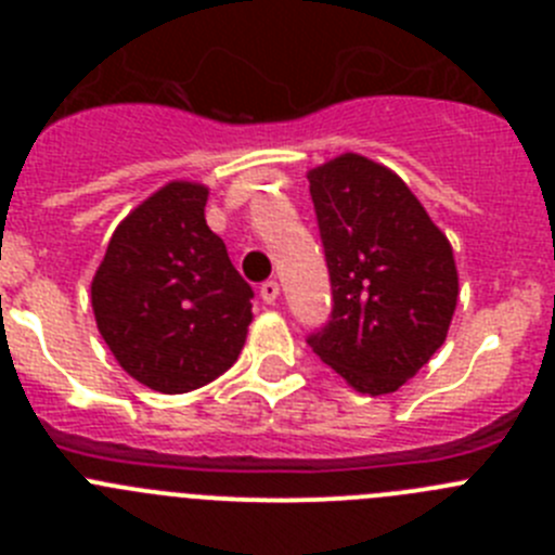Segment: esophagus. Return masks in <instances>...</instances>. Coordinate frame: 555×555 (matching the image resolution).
Here are the masks:
<instances>
[{
    "instance_id": "34e87169",
    "label": "esophagus",
    "mask_w": 555,
    "mask_h": 555,
    "mask_svg": "<svg viewBox=\"0 0 555 555\" xmlns=\"http://www.w3.org/2000/svg\"><path fill=\"white\" fill-rule=\"evenodd\" d=\"M278 297H281V283L278 281H267L261 286V300L267 302V306H274L278 302Z\"/></svg>"
}]
</instances>
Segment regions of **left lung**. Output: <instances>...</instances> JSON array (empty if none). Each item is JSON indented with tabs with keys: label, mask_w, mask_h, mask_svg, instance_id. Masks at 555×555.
I'll list each match as a JSON object with an SVG mask.
<instances>
[{
	"label": "left lung",
	"mask_w": 555,
	"mask_h": 555,
	"mask_svg": "<svg viewBox=\"0 0 555 555\" xmlns=\"http://www.w3.org/2000/svg\"><path fill=\"white\" fill-rule=\"evenodd\" d=\"M308 183L333 288L331 322L308 345L361 395H391L448 338L453 247L414 191L358 152L308 169Z\"/></svg>",
	"instance_id": "obj_1"
}]
</instances>
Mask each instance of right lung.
Segmentation results:
<instances>
[{
  "mask_svg": "<svg viewBox=\"0 0 555 555\" xmlns=\"http://www.w3.org/2000/svg\"><path fill=\"white\" fill-rule=\"evenodd\" d=\"M208 185L171 180L113 230L91 308L121 370L160 395L228 372L247 341L253 288L205 222Z\"/></svg>",
  "mask_w": 555,
  "mask_h": 555,
  "instance_id": "1",
  "label": "right lung"
}]
</instances>
